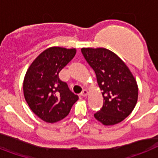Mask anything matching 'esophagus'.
<instances>
[{
    "label": "esophagus",
    "instance_id": "34e87169",
    "mask_svg": "<svg viewBox=\"0 0 158 158\" xmlns=\"http://www.w3.org/2000/svg\"><path fill=\"white\" fill-rule=\"evenodd\" d=\"M87 95H88V91H87L86 89L83 90V91H82V93L80 94V95L83 96V97H86V96H87Z\"/></svg>",
    "mask_w": 158,
    "mask_h": 158
}]
</instances>
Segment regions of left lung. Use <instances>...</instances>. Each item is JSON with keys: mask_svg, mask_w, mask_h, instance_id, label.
I'll return each instance as SVG.
<instances>
[{"mask_svg": "<svg viewBox=\"0 0 158 158\" xmlns=\"http://www.w3.org/2000/svg\"><path fill=\"white\" fill-rule=\"evenodd\" d=\"M84 59L93 69L102 91L104 104L94 114L104 125H113L130 115L137 102L138 87L125 63L105 48H82Z\"/></svg>", "mask_w": 158, "mask_h": 158, "instance_id": "1", "label": "left lung"}]
</instances>
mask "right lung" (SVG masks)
I'll use <instances>...</instances> for the list:
<instances>
[{
    "label": "right lung",
    "mask_w": 158,
    "mask_h": 158,
    "mask_svg": "<svg viewBox=\"0 0 158 158\" xmlns=\"http://www.w3.org/2000/svg\"><path fill=\"white\" fill-rule=\"evenodd\" d=\"M75 53V49L50 47L41 53L28 69L23 83L24 96L33 112L44 121L63 120L79 99L59 77Z\"/></svg>",
    "instance_id": "right-lung-1"
}]
</instances>
